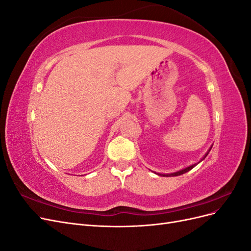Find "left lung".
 <instances>
[{
  "instance_id": "obj_1",
  "label": "left lung",
  "mask_w": 251,
  "mask_h": 251,
  "mask_svg": "<svg viewBox=\"0 0 251 251\" xmlns=\"http://www.w3.org/2000/svg\"><path fill=\"white\" fill-rule=\"evenodd\" d=\"M210 150H211V149H209V151H210ZM208 153H209V151H208ZM208 153L204 156V158L208 155ZM204 158H203V159H204ZM198 163H199V162H198ZM198 163H197V164H198ZM197 164H193V165H191V166H188V168H186V169H184V170H181V171L176 172V173L169 174V175H162V176H164V177H174V176H179V175H182V174H184V173H187L188 171H191L192 169H194V168H195V166H196ZM158 175H160V176H161V174H158Z\"/></svg>"
}]
</instances>
